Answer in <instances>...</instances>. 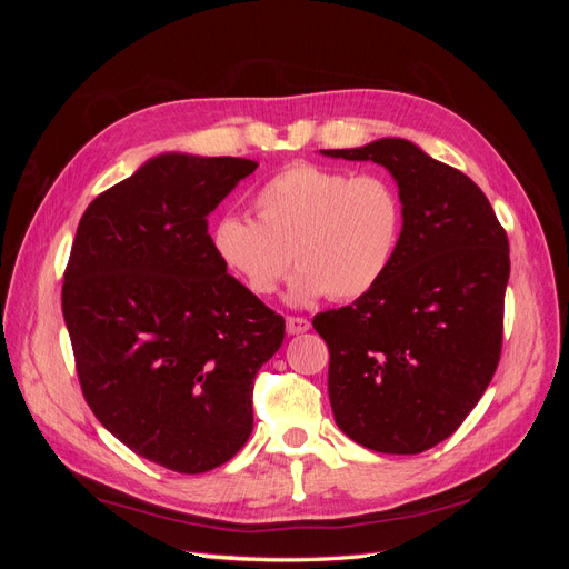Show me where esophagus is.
<instances>
[{
    "mask_svg": "<svg viewBox=\"0 0 569 569\" xmlns=\"http://www.w3.org/2000/svg\"><path fill=\"white\" fill-rule=\"evenodd\" d=\"M308 330H311V322L306 318H295V316L287 318V335H303Z\"/></svg>",
    "mask_w": 569,
    "mask_h": 569,
    "instance_id": "34e87169",
    "label": "esophagus"
}]
</instances>
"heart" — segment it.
Instances as JSON below:
<instances>
[{"mask_svg":"<svg viewBox=\"0 0 569 569\" xmlns=\"http://www.w3.org/2000/svg\"><path fill=\"white\" fill-rule=\"evenodd\" d=\"M256 220L222 216L211 232L213 253L253 297H270L299 270L287 301L325 297L351 301L385 280L403 234V201L385 176L291 163L258 187Z\"/></svg>","mask_w":569,"mask_h":569,"instance_id":"obj_1","label":"heart"}]
</instances>
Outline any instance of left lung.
<instances>
[{"label": "left lung", "instance_id": "left-lung-1", "mask_svg": "<svg viewBox=\"0 0 569 569\" xmlns=\"http://www.w3.org/2000/svg\"><path fill=\"white\" fill-rule=\"evenodd\" d=\"M320 153L385 166L403 201L385 280L313 318L330 349L335 420L366 449L422 453L468 418L501 358L506 230L468 176L401 137Z\"/></svg>", "mask_w": 569, "mask_h": 569}]
</instances>
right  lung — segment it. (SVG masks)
Returning a JSON list of instances; mask_svg holds the SVG:
<instances>
[{"instance_id": "add662e5", "label": "right lung", "mask_w": 569, "mask_h": 569, "mask_svg": "<svg viewBox=\"0 0 569 569\" xmlns=\"http://www.w3.org/2000/svg\"><path fill=\"white\" fill-rule=\"evenodd\" d=\"M258 168L168 151L82 213L63 320L84 401L130 451L173 472L228 462L253 429L256 372L284 318L213 253L209 216Z\"/></svg>"}]
</instances>
